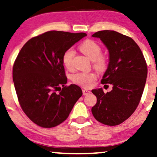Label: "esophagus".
I'll use <instances>...</instances> for the list:
<instances>
[{
	"mask_svg": "<svg viewBox=\"0 0 157 157\" xmlns=\"http://www.w3.org/2000/svg\"><path fill=\"white\" fill-rule=\"evenodd\" d=\"M82 91H83V95H87V94H90V92H91V91L88 90V89H83Z\"/></svg>",
	"mask_w": 157,
	"mask_h": 157,
	"instance_id": "obj_1",
	"label": "esophagus"
}]
</instances>
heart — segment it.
I'll return each instance as SVG.
<instances>
[{
  "mask_svg": "<svg viewBox=\"0 0 157 157\" xmlns=\"http://www.w3.org/2000/svg\"><path fill=\"white\" fill-rule=\"evenodd\" d=\"M79 50L87 58L93 61V67L99 73H102L107 68V58L101 55V48L97 42L91 40H86L79 46ZM75 51L72 48H69L64 52L62 61L64 66L68 71L74 69V58ZM73 82L84 88H90L97 80V75L94 73L78 72L71 77Z\"/></svg>",
  "mask_w": 157,
  "mask_h": 157,
  "instance_id": "b5f03b06",
  "label": "heart"
}]
</instances>
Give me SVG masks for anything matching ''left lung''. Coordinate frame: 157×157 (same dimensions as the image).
Returning <instances> with one entry per match:
<instances>
[{
    "mask_svg": "<svg viewBox=\"0 0 157 157\" xmlns=\"http://www.w3.org/2000/svg\"><path fill=\"white\" fill-rule=\"evenodd\" d=\"M109 50V62L101 83L113 85V90L91 91L97 102L91 108L94 118L105 125L123 123L134 113L141 100L147 77V65L141 49L133 39L111 30L92 35Z\"/></svg>",
    "mask_w": 157,
    "mask_h": 157,
    "instance_id": "8db88e82",
    "label": "left lung"
}]
</instances>
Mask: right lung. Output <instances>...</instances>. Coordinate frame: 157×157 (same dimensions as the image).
<instances>
[{"mask_svg": "<svg viewBox=\"0 0 157 157\" xmlns=\"http://www.w3.org/2000/svg\"><path fill=\"white\" fill-rule=\"evenodd\" d=\"M86 36L83 32H44L26 42L16 57L13 80L18 100L26 115L38 126L60 125L82 96L78 86H66L62 57Z\"/></svg>", "mask_w": 157, "mask_h": 157, "instance_id": "obj_1", "label": "right lung"}]
</instances>
